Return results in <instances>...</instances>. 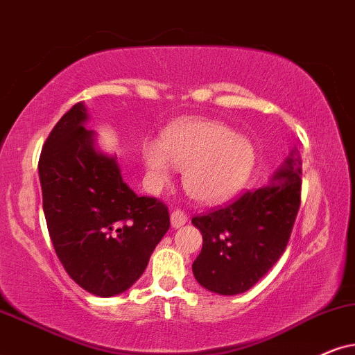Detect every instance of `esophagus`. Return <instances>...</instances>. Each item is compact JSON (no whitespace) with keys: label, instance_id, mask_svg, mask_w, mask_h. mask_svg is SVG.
I'll use <instances>...</instances> for the list:
<instances>
[{"label":"esophagus","instance_id":"34e87169","mask_svg":"<svg viewBox=\"0 0 355 355\" xmlns=\"http://www.w3.org/2000/svg\"><path fill=\"white\" fill-rule=\"evenodd\" d=\"M187 221L188 216L182 209H175L173 213L170 214V223H172V227H175V230H177V227H182Z\"/></svg>","mask_w":355,"mask_h":355}]
</instances>
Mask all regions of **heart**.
<instances>
[{
	"mask_svg": "<svg viewBox=\"0 0 355 355\" xmlns=\"http://www.w3.org/2000/svg\"><path fill=\"white\" fill-rule=\"evenodd\" d=\"M149 182L162 187L170 180L172 163L183 168V185L193 200L218 203L230 198L249 180L255 149L249 137L216 121H183L164 134L162 146H142Z\"/></svg>",
	"mask_w": 355,
	"mask_h": 355,
	"instance_id": "obj_1",
	"label": "heart"
}]
</instances>
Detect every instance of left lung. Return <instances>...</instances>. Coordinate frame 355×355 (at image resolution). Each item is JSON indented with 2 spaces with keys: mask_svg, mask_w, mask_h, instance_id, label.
<instances>
[{
  "mask_svg": "<svg viewBox=\"0 0 355 355\" xmlns=\"http://www.w3.org/2000/svg\"><path fill=\"white\" fill-rule=\"evenodd\" d=\"M300 201L302 159L293 149L267 187L193 218L203 234V248L191 267L196 282L219 295L252 288L284 254Z\"/></svg>",
  "mask_w": 355,
  "mask_h": 355,
  "instance_id": "obj_1",
  "label": "left lung"
}]
</instances>
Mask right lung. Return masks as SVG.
Listing matches in <instances>:
<instances>
[{
  "label": "right lung",
  "instance_id": "obj_1",
  "mask_svg": "<svg viewBox=\"0 0 355 355\" xmlns=\"http://www.w3.org/2000/svg\"><path fill=\"white\" fill-rule=\"evenodd\" d=\"M77 103L49 134L39 159L42 206L57 257L88 293L110 298L132 286L170 227L162 201L137 196L116 157L95 147Z\"/></svg>",
  "mask_w": 355,
  "mask_h": 355
}]
</instances>
